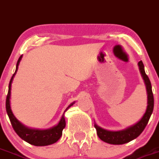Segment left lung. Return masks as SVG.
<instances>
[{
    "mask_svg": "<svg viewBox=\"0 0 159 159\" xmlns=\"http://www.w3.org/2000/svg\"><path fill=\"white\" fill-rule=\"evenodd\" d=\"M139 67L140 73L142 74L143 80H144L145 85L146 88V93H147V107L143 118H141L137 123L134 124L131 126H129L126 129L119 131H110L101 128L100 126L95 124L94 127L96 128L98 136L101 140L110 144L114 145H121L127 143L130 141L134 140L138 138L144 130L145 127L148 123L149 119L152 114L154 110V95L152 92V86L149 79L148 76L146 74L144 69V65L143 61H140L139 63Z\"/></svg>",
    "mask_w": 159,
    "mask_h": 159,
    "instance_id": "obj_1",
    "label": "left lung"
}]
</instances>
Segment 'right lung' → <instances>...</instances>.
Instances as JSON below:
<instances>
[{
    "label": "right lung",
    "instance_id": "add662e5",
    "mask_svg": "<svg viewBox=\"0 0 159 159\" xmlns=\"http://www.w3.org/2000/svg\"><path fill=\"white\" fill-rule=\"evenodd\" d=\"M22 58V55L19 57L17 63H16V71L13 74V77L11 78L10 81H9V91H8V94H7L6 98V112L9 116V120L11 121L12 126H13V129L15 130L17 135L21 139L27 142L28 143L34 146H48V145H51L55 143L56 142L60 139L61 136L62 135V130L65 127H66V120H65V113L70 107H71L74 104L75 102L70 105V106L66 109L64 111L62 117L59 121L58 124L54 125L53 127L50 128V129H30L27 126L24 125L21 122L16 119V117L13 115L12 110H11L10 106V97H11V85L13 82V78H14L15 74H16V71L18 70V66L20 63V60Z\"/></svg>",
    "mask_w": 159,
    "mask_h": 159
}]
</instances>
